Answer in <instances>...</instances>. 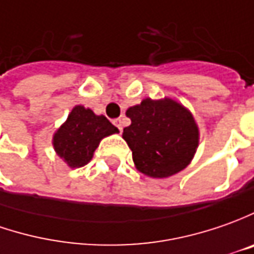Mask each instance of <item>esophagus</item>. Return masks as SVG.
I'll use <instances>...</instances> for the list:
<instances>
[{"label": "esophagus", "instance_id": "obj_1", "mask_svg": "<svg viewBox=\"0 0 254 254\" xmlns=\"http://www.w3.org/2000/svg\"><path fill=\"white\" fill-rule=\"evenodd\" d=\"M114 124H115V127L119 129V132H122V119L121 118L115 119V121H114Z\"/></svg>", "mask_w": 254, "mask_h": 254}]
</instances>
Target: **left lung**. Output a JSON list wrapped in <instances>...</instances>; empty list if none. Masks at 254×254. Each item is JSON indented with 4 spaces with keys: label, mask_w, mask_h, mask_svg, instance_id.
Wrapping results in <instances>:
<instances>
[{
    "label": "left lung",
    "mask_w": 254,
    "mask_h": 254,
    "mask_svg": "<svg viewBox=\"0 0 254 254\" xmlns=\"http://www.w3.org/2000/svg\"><path fill=\"white\" fill-rule=\"evenodd\" d=\"M130 125L122 137L132 150L136 169L153 179L184 170L192 160L199 132L192 114L171 98H144L127 111Z\"/></svg>",
    "instance_id": "obj_1"
}]
</instances>
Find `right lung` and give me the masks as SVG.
I'll return each mask as SVG.
<instances>
[{"instance_id": "right-lung-1", "label": "right lung", "mask_w": 254, "mask_h": 254, "mask_svg": "<svg viewBox=\"0 0 254 254\" xmlns=\"http://www.w3.org/2000/svg\"><path fill=\"white\" fill-rule=\"evenodd\" d=\"M118 132V127L104 115H95L90 108L75 105L53 135V147L68 167L77 169L91 160L104 137Z\"/></svg>"}]
</instances>
